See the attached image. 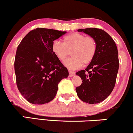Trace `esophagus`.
Instances as JSON below:
<instances>
[{"label": "esophagus", "mask_w": 133, "mask_h": 133, "mask_svg": "<svg viewBox=\"0 0 133 133\" xmlns=\"http://www.w3.org/2000/svg\"><path fill=\"white\" fill-rule=\"evenodd\" d=\"M74 75H75V72H74L71 71H69V77H72V76H74Z\"/></svg>", "instance_id": "1"}]
</instances>
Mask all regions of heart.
<instances>
[{"label":"heart","mask_w":133,"mask_h":133,"mask_svg":"<svg viewBox=\"0 0 133 133\" xmlns=\"http://www.w3.org/2000/svg\"><path fill=\"white\" fill-rule=\"evenodd\" d=\"M52 50L61 61L65 60L71 51L72 56L65 61L64 64L69 69H77L83 63L88 64L92 61L96 55L97 45L95 39L91 36L73 32L64 37L63 43L54 41Z\"/></svg>","instance_id":"1"}]
</instances>
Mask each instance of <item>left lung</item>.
I'll list each match as a JSON object with an SVG mask.
<instances>
[{
    "instance_id": "8db88e82",
    "label": "left lung",
    "mask_w": 133,
    "mask_h": 133,
    "mask_svg": "<svg viewBox=\"0 0 133 133\" xmlns=\"http://www.w3.org/2000/svg\"><path fill=\"white\" fill-rule=\"evenodd\" d=\"M77 31L94 38L97 50L88 66L76 72L82 79L81 86L76 88V92L83 102L99 103L110 95L115 86L119 69L117 46L112 37L100 29H81Z\"/></svg>"
}]
</instances>
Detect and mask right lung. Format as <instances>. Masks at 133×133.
Listing matches in <instances>:
<instances>
[{"label":"right lung","instance_id":"add662e5","mask_svg":"<svg viewBox=\"0 0 133 133\" xmlns=\"http://www.w3.org/2000/svg\"><path fill=\"white\" fill-rule=\"evenodd\" d=\"M66 32L36 28L25 36L17 49L14 61L16 84L24 98L34 104L51 101L58 84L69 76L52 50L53 42Z\"/></svg>","mask_w":133,"mask_h":133}]
</instances>
